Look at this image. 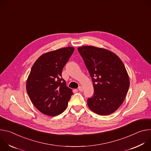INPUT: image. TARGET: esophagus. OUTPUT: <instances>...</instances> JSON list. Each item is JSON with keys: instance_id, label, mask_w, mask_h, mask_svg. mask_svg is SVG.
<instances>
[{"instance_id": "34e87169", "label": "esophagus", "mask_w": 151, "mask_h": 151, "mask_svg": "<svg viewBox=\"0 0 151 151\" xmlns=\"http://www.w3.org/2000/svg\"><path fill=\"white\" fill-rule=\"evenodd\" d=\"M78 91H80V92H82L83 91V88L82 87V86H79L78 87Z\"/></svg>"}]
</instances>
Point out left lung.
Returning <instances> with one entry per match:
<instances>
[{"label":"left lung","instance_id":"obj_1","mask_svg":"<svg viewBox=\"0 0 151 151\" xmlns=\"http://www.w3.org/2000/svg\"><path fill=\"white\" fill-rule=\"evenodd\" d=\"M89 73L94 92L88 99L89 109L100 115L114 112L124 101L129 79L120 58L106 49L93 46L78 48Z\"/></svg>","mask_w":151,"mask_h":151}]
</instances>
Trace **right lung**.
<instances>
[{
    "instance_id": "1",
    "label": "right lung",
    "mask_w": 151,
    "mask_h": 151,
    "mask_svg": "<svg viewBox=\"0 0 151 151\" xmlns=\"http://www.w3.org/2000/svg\"><path fill=\"white\" fill-rule=\"evenodd\" d=\"M74 50L68 47L46 53L32 67L26 91L32 104L43 114L57 116L68 106L73 93L66 86L62 72Z\"/></svg>"
}]
</instances>
